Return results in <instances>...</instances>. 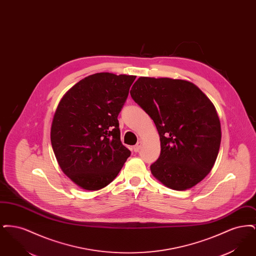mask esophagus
Wrapping results in <instances>:
<instances>
[{
	"label": "esophagus",
	"instance_id": "34e87169",
	"mask_svg": "<svg viewBox=\"0 0 256 256\" xmlns=\"http://www.w3.org/2000/svg\"><path fill=\"white\" fill-rule=\"evenodd\" d=\"M141 146H142V142H141V141H139V142H138V143L134 146V152H139V150H140V148H141Z\"/></svg>",
	"mask_w": 256,
	"mask_h": 256
}]
</instances>
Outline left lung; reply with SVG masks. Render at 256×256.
I'll return each mask as SVG.
<instances>
[{"label": "left lung", "mask_w": 256, "mask_h": 256, "mask_svg": "<svg viewBox=\"0 0 256 256\" xmlns=\"http://www.w3.org/2000/svg\"><path fill=\"white\" fill-rule=\"evenodd\" d=\"M130 96L154 120L161 152L152 174L174 190L202 182L214 166L220 124L210 100L192 82L168 78H139Z\"/></svg>", "instance_id": "obj_1"}]
</instances>
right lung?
Here are the masks:
<instances>
[{
	"instance_id": "obj_1",
	"label": "right lung",
	"mask_w": 256,
	"mask_h": 256,
	"mask_svg": "<svg viewBox=\"0 0 256 256\" xmlns=\"http://www.w3.org/2000/svg\"><path fill=\"white\" fill-rule=\"evenodd\" d=\"M135 78L94 74L61 98L52 124V146L61 170L84 189L108 185L130 156L121 142L118 115Z\"/></svg>"
}]
</instances>
